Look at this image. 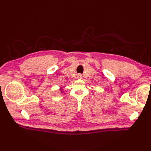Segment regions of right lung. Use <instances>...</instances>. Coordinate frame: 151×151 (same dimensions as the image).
<instances>
[{
    "mask_svg": "<svg viewBox=\"0 0 151 151\" xmlns=\"http://www.w3.org/2000/svg\"><path fill=\"white\" fill-rule=\"evenodd\" d=\"M60 91H61V92H62V89H61V90H60Z\"/></svg>",
    "mask_w": 151,
    "mask_h": 151,
    "instance_id": "right-lung-1",
    "label": "right lung"
}]
</instances>
